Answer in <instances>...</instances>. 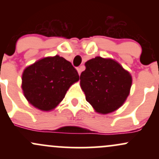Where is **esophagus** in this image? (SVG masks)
<instances>
[{
	"label": "esophagus",
	"instance_id": "obj_1",
	"mask_svg": "<svg viewBox=\"0 0 159 159\" xmlns=\"http://www.w3.org/2000/svg\"><path fill=\"white\" fill-rule=\"evenodd\" d=\"M77 70H78V74H81V71H82V69H81V66H80V67H78L77 68Z\"/></svg>",
	"mask_w": 159,
	"mask_h": 159
}]
</instances>
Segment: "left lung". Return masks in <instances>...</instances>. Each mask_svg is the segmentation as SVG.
Returning a JSON list of instances; mask_svg holds the SVG:
<instances>
[{
  "mask_svg": "<svg viewBox=\"0 0 159 159\" xmlns=\"http://www.w3.org/2000/svg\"><path fill=\"white\" fill-rule=\"evenodd\" d=\"M80 84L86 100L96 112L106 114L123 105L132 86V76L112 59L96 57L85 63Z\"/></svg>",
  "mask_w": 159,
  "mask_h": 159,
  "instance_id": "8db88e82",
  "label": "left lung"
}]
</instances>
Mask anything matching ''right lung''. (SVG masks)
I'll return each mask as SVG.
<instances>
[{
    "mask_svg": "<svg viewBox=\"0 0 159 159\" xmlns=\"http://www.w3.org/2000/svg\"><path fill=\"white\" fill-rule=\"evenodd\" d=\"M79 75L70 62L56 55L43 58L27 67L22 74V90L27 101L43 111L52 110Z\"/></svg>",
    "mask_w": 159,
    "mask_h": 159,
    "instance_id": "obj_1",
    "label": "right lung"
}]
</instances>
